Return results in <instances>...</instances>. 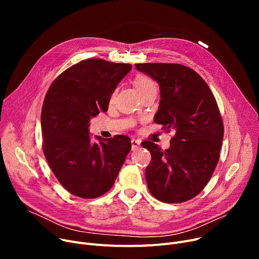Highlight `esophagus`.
<instances>
[{
    "label": "esophagus",
    "instance_id": "34e87169",
    "mask_svg": "<svg viewBox=\"0 0 259 259\" xmlns=\"http://www.w3.org/2000/svg\"><path fill=\"white\" fill-rule=\"evenodd\" d=\"M131 146H132V150H133V151L137 150V149H139L140 146H141V141L132 139V140H131Z\"/></svg>",
    "mask_w": 259,
    "mask_h": 259
}]
</instances>
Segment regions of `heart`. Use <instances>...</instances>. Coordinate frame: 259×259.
Returning a JSON list of instances; mask_svg holds the SVG:
<instances>
[{"mask_svg":"<svg viewBox=\"0 0 259 259\" xmlns=\"http://www.w3.org/2000/svg\"><path fill=\"white\" fill-rule=\"evenodd\" d=\"M133 83H134V86L137 87V89H138V91L141 95L148 92V91L157 90L155 81L151 77H149V76L144 75V74L138 75L137 77H135L134 80H133ZM113 97H114V94H113Z\"/></svg>","mask_w":259,"mask_h":259,"instance_id":"b5f03b06","label":"heart"}]
</instances>
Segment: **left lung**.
Listing matches in <instances>:
<instances>
[{
  "instance_id": "left-lung-1",
  "label": "left lung",
  "mask_w": 259,
  "mask_h": 259,
  "mask_svg": "<svg viewBox=\"0 0 259 259\" xmlns=\"http://www.w3.org/2000/svg\"><path fill=\"white\" fill-rule=\"evenodd\" d=\"M156 80L160 90L156 124L174 131L170 148L151 142L142 146L151 153L145 178L150 193L168 203L193 198L210 181L219 162L224 124L219 106L205 80L181 64H135Z\"/></svg>"
}]
</instances>
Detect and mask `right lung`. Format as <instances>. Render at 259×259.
<instances>
[{"label":"right lung","mask_w":259,"mask_h":259,"mask_svg":"<svg viewBox=\"0 0 259 259\" xmlns=\"http://www.w3.org/2000/svg\"><path fill=\"white\" fill-rule=\"evenodd\" d=\"M132 68L88 59L68 68L54 79L44 100L43 150L61 185L81 198H97L113 186L131 150L126 135L97 137L92 143L90 118L108 110L117 84Z\"/></svg>","instance_id":"add662e5"}]
</instances>
